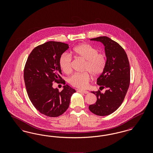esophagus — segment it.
Masks as SVG:
<instances>
[{"mask_svg":"<svg viewBox=\"0 0 153 153\" xmlns=\"http://www.w3.org/2000/svg\"><path fill=\"white\" fill-rule=\"evenodd\" d=\"M77 91H78V92H81V93L85 94H87L89 93V92H88V91H85V90H80V89H79Z\"/></svg>","mask_w":153,"mask_h":153,"instance_id":"esophagus-1","label":"esophagus"}]
</instances>
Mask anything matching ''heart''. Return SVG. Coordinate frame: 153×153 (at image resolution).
<instances>
[{
  "label": "heart",
  "mask_w": 153,
  "mask_h": 153,
  "mask_svg": "<svg viewBox=\"0 0 153 153\" xmlns=\"http://www.w3.org/2000/svg\"><path fill=\"white\" fill-rule=\"evenodd\" d=\"M76 58L84 61L82 73H75L68 79L69 83L74 87L82 89L87 86L91 74L98 77L104 71L107 65V57L104 52L98 51L97 48L88 44H80L71 51ZM59 65L66 74L72 71V57L67 53H63L59 59Z\"/></svg>",
  "instance_id": "heart-1"
}]
</instances>
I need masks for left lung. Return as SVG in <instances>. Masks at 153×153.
<instances>
[{
	"label": "left lung",
	"mask_w": 153,
	"mask_h": 153,
	"mask_svg": "<svg viewBox=\"0 0 153 153\" xmlns=\"http://www.w3.org/2000/svg\"><path fill=\"white\" fill-rule=\"evenodd\" d=\"M91 40L101 42L105 46L107 65L97 84L101 91L104 88L106 91L104 94L99 89L92 92L97 101L89 109L95 115L106 116L115 112L123 102L130 83V64L126 51L117 42L105 36Z\"/></svg>",
	"instance_id": "8db88e82"
}]
</instances>
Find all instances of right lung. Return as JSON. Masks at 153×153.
Masks as SVG:
<instances>
[{
    "mask_svg": "<svg viewBox=\"0 0 153 153\" xmlns=\"http://www.w3.org/2000/svg\"><path fill=\"white\" fill-rule=\"evenodd\" d=\"M68 48V44L56 41L38 45L30 53L25 66L24 80L30 100L39 112L47 117L64 114L76 92L68 85L61 92L53 88V82L64 80L60 76L59 59Z\"/></svg>",
    "mask_w": 153,
    "mask_h": 153,
    "instance_id": "1",
    "label": "right lung"
}]
</instances>
